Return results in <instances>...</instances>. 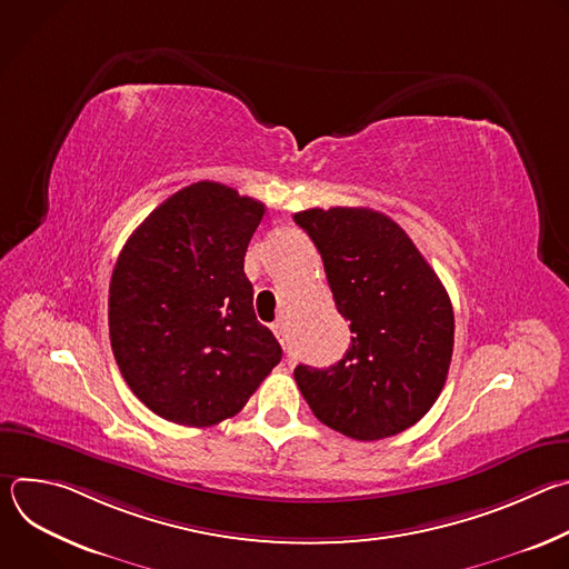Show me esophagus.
Returning a JSON list of instances; mask_svg holds the SVG:
<instances>
[{
  "label": "esophagus",
  "mask_w": 569,
  "mask_h": 569,
  "mask_svg": "<svg viewBox=\"0 0 569 569\" xmlns=\"http://www.w3.org/2000/svg\"><path fill=\"white\" fill-rule=\"evenodd\" d=\"M272 331H274L277 340L286 347V327H283V321H274V323H272Z\"/></svg>",
  "instance_id": "34e87169"
}]
</instances>
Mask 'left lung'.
Listing matches in <instances>:
<instances>
[{
	"label": "left lung",
	"mask_w": 569,
	"mask_h": 569,
	"mask_svg": "<svg viewBox=\"0 0 569 569\" xmlns=\"http://www.w3.org/2000/svg\"><path fill=\"white\" fill-rule=\"evenodd\" d=\"M295 222L321 254L353 333L338 365L295 369L312 415L358 441L412 428L439 398L450 369L455 315L443 283L412 238L380 211L306 209Z\"/></svg>",
	"instance_id": "obj_1"
}]
</instances>
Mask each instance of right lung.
Wrapping results in <instances>:
<instances>
[{"label":"right lung","mask_w":569,"mask_h":569,"mask_svg":"<svg viewBox=\"0 0 569 569\" xmlns=\"http://www.w3.org/2000/svg\"><path fill=\"white\" fill-rule=\"evenodd\" d=\"M266 204L218 182L161 202L123 246L108 301L112 353L157 417L209 428L238 415L279 365L242 270Z\"/></svg>","instance_id":"right-lung-1"}]
</instances>
